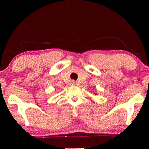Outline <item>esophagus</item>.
<instances>
[{"label": "esophagus", "mask_w": 149, "mask_h": 149, "mask_svg": "<svg viewBox=\"0 0 149 149\" xmlns=\"http://www.w3.org/2000/svg\"><path fill=\"white\" fill-rule=\"evenodd\" d=\"M71 84H72V85H75V84H76V83H75L74 81H72V82H71Z\"/></svg>", "instance_id": "esophagus-1"}]
</instances>
